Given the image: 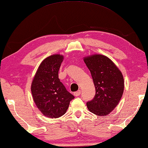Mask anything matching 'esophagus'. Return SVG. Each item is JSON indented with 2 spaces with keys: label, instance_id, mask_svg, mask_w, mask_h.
I'll list each match as a JSON object with an SVG mask.
<instances>
[{
  "label": "esophagus",
  "instance_id": "34e87169",
  "mask_svg": "<svg viewBox=\"0 0 148 148\" xmlns=\"http://www.w3.org/2000/svg\"><path fill=\"white\" fill-rule=\"evenodd\" d=\"M81 90H79V91L75 92L74 93V95H75V96H76V97H78V96H79L80 95H81Z\"/></svg>",
  "mask_w": 148,
  "mask_h": 148
}]
</instances>
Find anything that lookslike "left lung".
<instances>
[{
  "instance_id": "left-lung-1",
  "label": "left lung",
  "mask_w": 148,
  "mask_h": 148,
  "mask_svg": "<svg viewBox=\"0 0 148 148\" xmlns=\"http://www.w3.org/2000/svg\"><path fill=\"white\" fill-rule=\"evenodd\" d=\"M91 73L95 95L86 103L90 112L99 116H107L114 109L122 96L123 77L114 63L108 57L94 54L84 58Z\"/></svg>"
}]
</instances>
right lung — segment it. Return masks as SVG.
Listing matches in <instances>:
<instances>
[{
  "mask_svg": "<svg viewBox=\"0 0 148 148\" xmlns=\"http://www.w3.org/2000/svg\"><path fill=\"white\" fill-rule=\"evenodd\" d=\"M64 56L53 54L43 60L39 66L31 85L34 101L47 118L63 116L75 97L60 81L58 71Z\"/></svg>",
  "mask_w": 148,
  "mask_h": 148,
  "instance_id": "add662e5",
  "label": "right lung"
}]
</instances>
